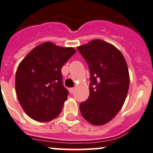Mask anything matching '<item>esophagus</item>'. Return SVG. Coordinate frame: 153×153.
<instances>
[{
	"instance_id": "esophagus-1",
	"label": "esophagus",
	"mask_w": 153,
	"mask_h": 153,
	"mask_svg": "<svg viewBox=\"0 0 153 153\" xmlns=\"http://www.w3.org/2000/svg\"><path fill=\"white\" fill-rule=\"evenodd\" d=\"M74 91H75V88H70V89H69V92H70V94H74Z\"/></svg>"
}]
</instances>
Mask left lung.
<instances>
[{
    "label": "left lung",
    "instance_id": "obj_1",
    "mask_svg": "<svg viewBox=\"0 0 153 153\" xmlns=\"http://www.w3.org/2000/svg\"><path fill=\"white\" fill-rule=\"evenodd\" d=\"M91 72L90 95L80 104L87 122L102 125L123 106L130 84L128 65L121 51L109 43L95 39L77 48Z\"/></svg>",
    "mask_w": 153,
    "mask_h": 153
}]
</instances>
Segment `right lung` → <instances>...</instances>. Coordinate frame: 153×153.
<instances>
[{"instance_id":"obj_1","label":"right lung","mask_w":153,"mask_h":153,"mask_svg":"<svg viewBox=\"0 0 153 153\" xmlns=\"http://www.w3.org/2000/svg\"><path fill=\"white\" fill-rule=\"evenodd\" d=\"M75 52L72 48L48 41L31 50L19 63L16 73V92L30 118L45 122L59 115L68 94L62 85L61 68Z\"/></svg>"}]
</instances>
